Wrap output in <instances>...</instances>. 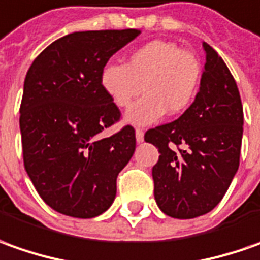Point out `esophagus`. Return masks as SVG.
Instances as JSON below:
<instances>
[{"label":"esophagus","instance_id":"1","mask_svg":"<svg viewBox=\"0 0 260 260\" xmlns=\"http://www.w3.org/2000/svg\"><path fill=\"white\" fill-rule=\"evenodd\" d=\"M135 137H137V142H142L144 141V131L141 128H137L135 129Z\"/></svg>","mask_w":260,"mask_h":260}]
</instances>
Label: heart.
<instances>
[{"instance_id": "heart-1", "label": "heart", "mask_w": 260, "mask_h": 260, "mask_svg": "<svg viewBox=\"0 0 260 260\" xmlns=\"http://www.w3.org/2000/svg\"><path fill=\"white\" fill-rule=\"evenodd\" d=\"M202 82V64L196 54L168 40H151L131 51L125 64L108 63L101 72V85L112 102L128 108V121L147 125L167 112L178 115L194 101Z\"/></svg>"}]
</instances>
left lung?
<instances>
[{
  "label": "left lung",
  "mask_w": 260,
  "mask_h": 260,
  "mask_svg": "<svg viewBox=\"0 0 260 260\" xmlns=\"http://www.w3.org/2000/svg\"><path fill=\"white\" fill-rule=\"evenodd\" d=\"M200 90L174 122L145 132L159 152L152 167L158 207L175 219H194L211 211L239 168L243 108L230 70L207 43Z\"/></svg>",
  "instance_id": "8db88e82"
}]
</instances>
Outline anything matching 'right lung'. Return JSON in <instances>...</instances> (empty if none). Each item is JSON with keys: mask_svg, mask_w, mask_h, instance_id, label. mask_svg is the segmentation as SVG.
<instances>
[{"mask_svg": "<svg viewBox=\"0 0 260 260\" xmlns=\"http://www.w3.org/2000/svg\"><path fill=\"white\" fill-rule=\"evenodd\" d=\"M141 31H77L53 41L34 58L24 80L20 131L25 171L53 210L92 219L116 196V178L135 151V129L101 85L113 54Z\"/></svg>", "mask_w": 260, "mask_h": 260, "instance_id": "add662e5", "label": "right lung"}]
</instances>
